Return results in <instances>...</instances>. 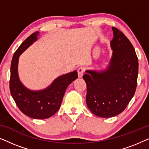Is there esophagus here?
Instances as JSON below:
<instances>
[{"label": "esophagus", "instance_id": "34e87169", "mask_svg": "<svg viewBox=\"0 0 149 149\" xmlns=\"http://www.w3.org/2000/svg\"><path fill=\"white\" fill-rule=\"evenodd\" d=\"M84 68H83V67H80V68H78V70H77V72H78V76L79 77H82L83 74H84Z\"/></svg>", "mask_w": 149, "mask_h": 149}]
</instances>
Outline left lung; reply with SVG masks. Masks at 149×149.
<instances>
[{"label": "left lung", "instance_id": "8db88e82", "mask_svg": "<svg viewBox=\"0 0 149 149\" xmlns=\"http://www.w3.org/2000/svg\"><path fill=\"white\" fill-rule=\"evenodd\" d=\"M114 37L109 66L103 71L86 70L83 76L87 85L86 103L95 115L113 117L122 113L135 93L138 61L129 39L117 28L112 27Z\"/></svg>", "mask_w": 149, "mask_h": 149}]
</instances>
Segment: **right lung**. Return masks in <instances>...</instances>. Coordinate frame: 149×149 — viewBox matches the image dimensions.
I'll use <instances>...</instances> for the list:
<instances>
[{"label": "right lung", "mask_w": 149, "mask_h": 149, "mask_svg": "<svg viewBox=\"0 0 149 149\" xmlns=\"http://www.w3.org/2000/svg\"><path fill=\"white\" fill-rule=\"evenodd\" d=\"M38 32L32 33L21 44L12 58L9 88L16 105L24 115L37 119L52 117L58 111L67 87L78 77L76 70L55 79L47 88L32 91L19 81L17 72L19 57L28 47L37 40Z\"/></svg>", "instance_id": "add662e5"}]
</instances>
